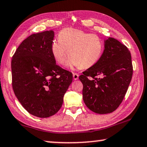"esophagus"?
Listing matches in <instances>:
<instances>
[{
  "instance_id": "1",
  "label": "esophagus",
  "mask_w": 147,
  "mask_h": 147,
  "mask_svg": "<svg viewBox=\"0 0 147 147\" xmlns=\"http://www.w3.org/2000/svg\"><path fill=\"white\" fill-rule=\"evenodd\" d=\"M73 78H74V80H78V78H79V75L76 73H74L73 74Z\"/></svg>"
}]
</instances>
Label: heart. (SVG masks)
Segmentation results:
<instances>
[{
	"mask_svg": "<svg viewBox=\"0 0 147 147\" xmlns=\"http://www.w3.org/2000/svg\"><path fill=\"white\" fill-rule=\"evenodd\" d=\"M51 45V52L58 64L64 63L67 52L69 55L67 67L88 69L97 63L103 54V40L95 34H89L80 30L65 28Z\"/></svg>",
	"mask_w": 147,
	"mask_h": 147,
	"instance_id": "heart-1",
	"label": "heart"
}]
</instances>
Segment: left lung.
<instances>
[{"mask_svg": "<svg viewBox=\"0 0 147 147\" xmlns=\"http://www.w3.org/2000/svg\"><path fill=\"white\" fill-rule=\"evenodd\" d=\"M103 53L93 66L83 72V99L93 112L107 114L123 101L133 76L131 56L126 46L113 38L104 41Z\"/></svg>", "mask_w": 147, "mask_h": 147, "instance_id": "8db88e82", "label": "left lung"}]
</instances>
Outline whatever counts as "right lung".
<instances>
[{"label":"right lung","instance_id":"right-lung-1","mask_svg":"<svg viewBox=\"0 0 147 147\" xmlns=\"http://www.w3.org/2000/svg\"><path fill=\"white\" fill-rule=\"evenodd\" d=\"M53 30L34 34L17 48L11 61L14 94L29 113L46 118L56 114L73 80L56 63L51 52Z\"/></svg>","mask_w":147,"mask_h":147}]
</instances>
